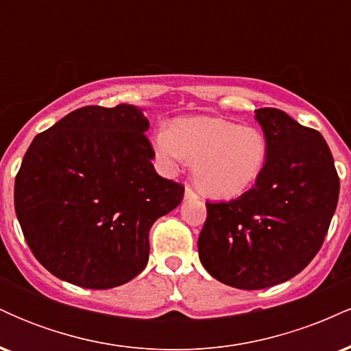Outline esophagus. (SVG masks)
I'll return each mask as SVG.
<instances>
[{
	"label": "esophagus",
	"instance_id": "1",
	"mask_svg": "<svg viewBox=\"0 0 351 351\" xmlns=\"http://www.w3.org/2000/svg\"><path fill=\"white\" fill-rule=\"evenodd\" d=\"M184 198H186V199H196V198H198V195H196L195 189L186 186V188H184Z\"/></svg>",
	"mask_w": 351,
	"mask_h": 351
}]
</instances>
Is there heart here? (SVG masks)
Wrapping results in <instances>:
<instances>
[{
  "mask_svg": "<svg viewBox=\"0 0 351 351\" xmlns=\"http://www.w3.org/2000/svg\"><path fill=\"white\" fill-rule=\"evenodd\" d=\"M267 152L259 128L213 117L176 119L155 138L156 158L167 170L191 160L196 186L219 199L247 191L263 175Z\"/></svg>",
  "mask_w": 351,
  "mask_h": 351,
  "instance_id": "1",
  "label": "heart"
}]
</instances>
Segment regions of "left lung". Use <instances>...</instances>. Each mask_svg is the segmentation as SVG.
<instances>
[{
    "label": "left lung",
    "mask_w": 351,
    "mask_h": 351,
    "mask_svg": "<svg viewBox=\"0 0 351 351\" xmlns=\"http://www.w3.org/2000/svg\"><path fill=\"white\" fill-rule=\"evenodd\" d=\"M267 138L263 175L239 198L206 203L199 261L215 279L257 291L292 279L324 244L340 180L325 138L279 108H257Z\"/></svg>",
    "instance_id": "8db88e82"
}]
</instances>
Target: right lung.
Returning a JSON list of instances; mask_svg holds the SVG:
<instances>
[{"label": "right lung", "instance_id": "right-lung-1", "mask_svg": "<svg viewBox=\"0 0 351 351\" xmlns=\"http://www.w3.org/2000/svg\"><path fill=\"white\" fill-rule=\"evenodd\" d=\"M148 127L135 106H88L34 136L16 175L14 209L52 276L102 291L145 269L152 224L184 195L153 168Z\"/></svg>", "mask_w": 351, "mask_h": 351}]
</instances>
